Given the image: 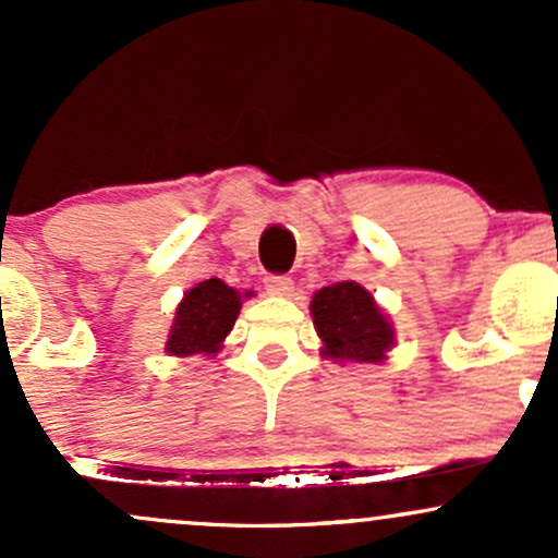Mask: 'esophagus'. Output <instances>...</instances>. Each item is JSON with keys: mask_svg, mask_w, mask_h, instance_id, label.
Here are the masks:
<instances>
[{"mask_svg": "<svg viewBox=\"0 0 558 558\" xmlns=\"http://www.w3.org/2000/svg\"><path fill=\"white\" fill-rule=\"evenodd\" d=\"M265 291L270 293V296H291L293 293V280L288 278V275H267L265 278Z\"/></svg>", "mask_w": 558, "mask_h": 558, "instance_id": "1", "label": "esophagus"}]
</instances>
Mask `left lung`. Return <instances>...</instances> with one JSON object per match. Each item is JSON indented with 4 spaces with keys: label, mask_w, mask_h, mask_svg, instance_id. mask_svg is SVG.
I'll return each mask as SVG.
<instances>
[{
    "label": "left lung",
    "mask_w": 558,
    "mask_h": 558,
    "mask_svg": "<svg viewBox=\"0 0 558 558\" xmlns=\"http://www.w3.org/2000/svg\"><path fill=\"white\" fill-rule=\"evenodd\" d=\"M310 312L325 360L377 364L386 362L396 345V330L386 310L354 280L319 288Z\"/></svg>",
    "instance_id": "obj_1"
}]
</instances>
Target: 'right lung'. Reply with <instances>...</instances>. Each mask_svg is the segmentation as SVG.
Here are the masks:
<instances>
[{
	"instance_id": "1",
	"label": "right lung",
	"mask_w": 558,
	"mask_h": 558,
	"mask_svg": "<svg viewBox=\"0 0 558 558\" xmlns=\"http://www.w3.org/2000/svg\"><path fill=\"white\" fill-rule=\"evenodd\" d=\"M252 291L241 293L220 278H209L196 283L183 293L181 304L175 306L165 351L170 356H215L226 343L228 332L233 330L235 319L243 306V299Z\"/></svg>"
}]
</instances>
